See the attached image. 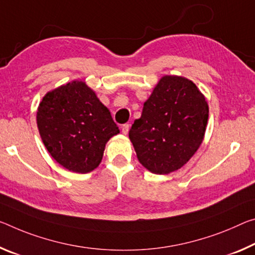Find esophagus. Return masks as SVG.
<instances>
[{
    "instance_id": "1",
    "label": "esophagus",
    "mask_w": 255,
    "mask_h": 255,
    "mask_svg": "<svg viewBox=\"0 0 255 255\" xmlns=\"http://www.w3.org/2000/svg\"><path fill=\"white\" fill-rule=\"evenodd\" d=\"M129 128H130V125H129V124L123 125V127H121V131H123L124 135H127V134H128Z\"/></svg>"
}]
</instances>
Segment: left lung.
<instances>
[{
    "label": "left lung",
    "mask_w": 255,
    "mask_h": 255,
    "mask_svg": "<svg viewBox=\"0 0 255 255\" xmlns=\"http://www.w3.org/2000/svg\"><path fill=\"white\" fill-rule=\"evenodd\" d=\"M208 118V103L195 84L162 77L129 130L138 161L159 175L178 170L200 147Z\"/></svg>",
    "instance_id": "8db88e82"
}]
</instances>
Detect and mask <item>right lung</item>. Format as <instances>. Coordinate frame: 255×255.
Listing matches in <instances>:
<instances>
[{
    "instance_id": "add662e5",
    "label": "right lung",
    "mask_w": 255,
    "mask_h": 255,
    "mask_svg": "<svg viewBox=\"0 0 255 255\" xmlns=\"http://www.w3.org/2000/svg\"><path fill=\"white\" fill-rule=\"evenodd\" d=\"M37 126L56 162L79 173L98 167L107 142L119 132L110 111L83 82L48 92L39 103Z\"/></svg>"
}]
</instances>
